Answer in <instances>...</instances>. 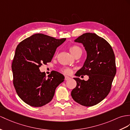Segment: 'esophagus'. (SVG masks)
<instances>
[{
  "mask_svg": "<svg viewBox=\"0 0 130 130\" xmlns=\"http://www.w3.org/2000/svg\"><path fill=\"white\" fill-rule=\"evenodd\" d=\"M71 79V78L70 77H68V76H67V75H66L65 76V80H69Z\"/></svg>",
  "mask_w": 130,
  "mask_h": 130,
  "instance_id": "esophagus-1",
  "label": "esophagus"
}]
</instances>
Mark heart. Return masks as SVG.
<instances>
[{
  "label": "heart",
  "mask_w": 130,
  "mask_h": 130,
  "mask_svg": "<svg viewBox=\"0 0 130 130\" xmlns=\"http://www.w3.org/2000/svg\"><path fill=\"white\" fill-rule=\"evenodd\" d=\"M69 51H70V52L74 56L77 52L80 51H82V50L80 47H79L77 46H73L70 47ZM62 71L65 74H71L72 73V69L69 68H64L62 69Z\"/></svg>",
  "instance_id": "heart-1"
}]
</instances>
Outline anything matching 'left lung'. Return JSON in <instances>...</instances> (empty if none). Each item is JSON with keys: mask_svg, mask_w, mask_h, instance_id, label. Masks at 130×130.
<instances>
[{"mask_svg": "<svg viewBox=\"0 0 130 130\" xmlns=\"http://www.w3.org/2000/svg\"><path fill=\"white\" fill-rule=\"evenodd\" d=\"M74 42L83 44L87 52L84 64L74 78L77 86L71 95L77 103L85 106H91L102 102L109 93L116 73L115 57L111 46L96 34L85 33ZM87 75V81L78 77Z\"/></svg>", "mask_w": 130, "mask_h": 130, "instance_id": "1", "label": "left lung"}]
</instances>
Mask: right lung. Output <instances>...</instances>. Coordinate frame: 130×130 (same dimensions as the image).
I'll use <instances>...</instances> for the list:
<instances>
[{"label": "right lung", "instance_id": "1", "mask_svg": "<svg viewBox=\"0 0 130 130\" xmlns=\"http://www.w3.org/2000/svg\"><path fill=\"white\" fill-rule=\"evenodd\" d=\"M66 40L36 34L18 45L11 65L13 84L18 96L28 105L41 107L48 103L64 81L60 73L52 71L46 77L39 68L51 61L57 48Z\"/></svg>", "mask_w": 130, "mask_h": 130}]
</instances>
